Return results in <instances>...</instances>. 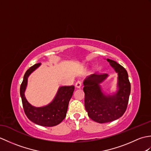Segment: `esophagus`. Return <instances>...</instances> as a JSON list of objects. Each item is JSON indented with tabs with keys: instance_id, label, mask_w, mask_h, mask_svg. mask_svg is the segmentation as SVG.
Returning a JSON list of instances; mask_svg holds the SVG:
<instances>
[{
	"instance_id": "1",
	"label": "esophagus",
	"mask_w": 151,
	"mask_h": 151,
	"mask_svg": "<svg viewBox=\"0 0 151 151\" xmlns=\"http://www.w3.org/2000/svg\"><path fill=\"white\" fill-rule=\"evenodd\" d=\"M75 86H76V88H80L82 86V82L81 81H77L76 82V84H75Z\"/></svg>"
}]
</instances>
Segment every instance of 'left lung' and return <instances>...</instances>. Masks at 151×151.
I'll list each match as a JSON object with an SVG mask.
<instances>
[{
    "label": "left lung",
    "instance_id": "left-lung-1",
    "mask_svg": "<svg viewBox=\"0 0 151 151\" xmlns=\"http://www.w3.org/2000/svg\"><path fill=\"white\" fill-rule=\"evenodd\" d=\"M117 73V91L112 95L102 93L101 83L108 77V74L91 75L84 81V104L88 116L99 123L111 122L121 117L127 110L130 93V83L127 71L116 62L107 59Z\"/></svg>",
    "mask_w": 151,
    "mask_h": 151
}]
</instances>
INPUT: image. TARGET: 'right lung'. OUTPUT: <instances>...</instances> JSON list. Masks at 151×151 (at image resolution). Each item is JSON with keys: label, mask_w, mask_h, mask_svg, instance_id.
Listing matches in <instances>:
<instances>
[{"label": "right lung", "mask_w": 151, "mask_h": 151, "mask_svg": "<svg viewBox=\"0 0 151 151\" xmlns=\"http://www.w3.org/2000/svg\"><path fill=\"white\" fill-rule=\"evenodd\" d=\"M40 65V63L35 64L30 67L24 74L23 81L20 87L22 106L27 117L33 123L43 127H54L60 124L65 119L75 86L60 87L55 97L50 103L42 107L33 106L27 101L24 95V91L27 86L28 76Z\"/></svg>", "instance_id": "add662e5"}]
</instances>
